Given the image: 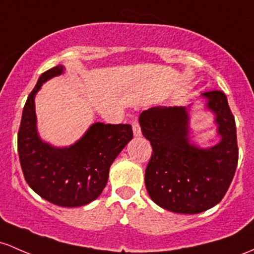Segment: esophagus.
<instances>
[{
    "label": "esophagus",
    "mask_w": 254,
    "mask_h": 254,
    "mask_svg": "<svg viewBox=\"0 0 254 254\" xmlns=\"http://www.w3.org/2000/svg\"><path fill=\"white\" fill-rule=\"evenodd\" d=\"M132 131H133V135L137 137V136H141V127H140V124H138V122L136 121H132Z\"/></svg>",
    "instance_id": "34e87169"
}]
</instances>
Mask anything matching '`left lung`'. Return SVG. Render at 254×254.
Returning <instances> with one entry per match:
<instances>
[{
	"label": "left lung",
	"mask_w": 254,
	"mask_h": 254,
	"mask_svg": "<svg viewBox=\"0 0 254 254\" xmlns=\"http://www.w3.org/2000/svg\"><path fill=\"white\" fill-rule=\"evenodd\" d=\"M207 108L216 116L221 142L202 149L189 142L186 107L159 106L141 113L142 133L153 152L146 168L147 191L160 207L194 214L213 207L224 197L239 160L235 118L225 94L206 91Z\"/></svg>",
	"instance_id": "8db88e82"
}]
</instances>
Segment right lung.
Masks as SVG:
<instances>
[{
	"label": "right lung",
	"instance_id": "add662e5",
	"mask_svg": "<svg viewBox=\"0 0 254 254\" xmlns=\"http://www.w3.org/2000/svg\"><path fill=\"white\" fill-rule=\"evenodd\" d=\"M55 66L38 78L24 106L18 132L21 170L33 191L52 204L79 207L99 197L114 159L132 138L129 124L95 123L79 141L65 148L50 146L37 133L35 95L42 84L63 73Z\"/></svg>",
	"mask_w": 254,
	"mask_h": 254
}]
</instances>
